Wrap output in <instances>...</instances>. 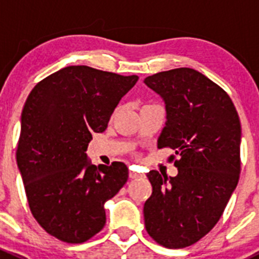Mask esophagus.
Wrapping results in <instances>:
<instances>
[{"label":"esophagus","mask_w":259,"mask_h":259,"mask_svg":"<svg viewBox=\"0 0 259 259\" xmlns=\"http://www.w3.org/2000/svg\"><path fill=\"white\" fill-rule=\"evenodd\" d=\"M142 174L140 173H138V171H135V170H132V169H130L129 170V178L130 179H138V178H142Z\"/></svg>","instance_id":"34e87169"}]
</instances>
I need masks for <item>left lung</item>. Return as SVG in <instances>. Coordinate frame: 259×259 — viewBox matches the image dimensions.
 Masks as SVG:
<instances>
[{
    "label": "left lung",
    "mask_w": 259,
    "mask_h": 259,
    "mask_svg": "<svg viewBox=\"0 0 259 259\" xmlns=\"http://www.w3.org/2000/svg\"><path fill=\"white\" fill-rule=\"evenodd\" d=\"M144 82L165 104L158 148L179 155L176 177L146 174L153 193L144 204L145 228L159 244L184 248L215 226L238 184L241 121L228 94L197 70L158 72Z\"/></svg>",
    "instance_id": "obj_1"
}]
</instances>
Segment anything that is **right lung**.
<instances>
[{
    "label": "right lung",
    "mask_w": 259,
    "mask_h": 259,
    "mask_svg": "<svg viewBox=\"0 0 259 259\" xmlns=\"http://www.w3.org/2000/svg\"><path fill=\"white\" fill-rule=\"evenodd\" d=\"M138 79L67 66L40 81L26 100L17 166L33 217L60 241L82 243L99 233L104 204L126 183L124 163L95 166L85 151Z\"/></svg>",
    "instance_id": "obj_1"
}]
</instances>
